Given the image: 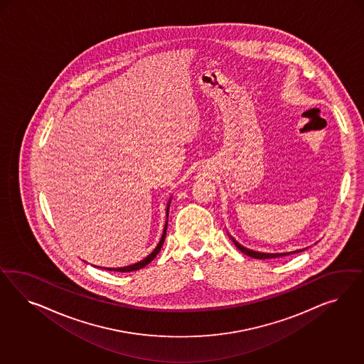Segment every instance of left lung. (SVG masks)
Wrapping results in <instances>:
<instances>
[{"mask_svg": "<svg viewBox=\"0 0 364 364\" xmlns=\"http://www.w3.org/2000/svg\"><path fill=\"white\" fill-rule=\"evenodd\" d=\"M232 242H235V245L242 251V254L248 255V256L255 257V259H274V257H283V256H287V255L296 254V252H299V251H294V252H283V254H264V252L251 251V250L242 247V245H240L239 242H236L233 237H232ZM301 251H303V250H301Z\"/></svg>", "mask_w": 364, "mask_h": 364, "instance_id": "8db88e82", "label": "left lung"}]
</instances>
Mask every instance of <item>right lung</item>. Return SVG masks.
I'll list each match as a JSON object with an SVG mask.
<instances>
[{"instance_id":"add662e5","label":"right lung","mask_w":364,"mask_h":364,"mask_svg":"<svg viewBox=\"0 0 364 364\" xmlns=\"http://www.w3.org/2000/svg\"><path fill=\"white\" fill-rule=\"evenodd\" d=\"M168 212H169V204H168V208H166V218H168ZM166 223H168V221H166ZM166 225H168V224H166V227H164V232H163V236H161L160 242L157 244V247L154 248V252L151 255H148L144 260L139 262V263H136V264L122 267V268H104V269H108V271H116V272H132V271L141 269V268H144L145 265L149 264V263L154 260V257H156V255L160 252V250H161V247H163V244H164V240H166Z\"/></svg>"}]
</instances>
